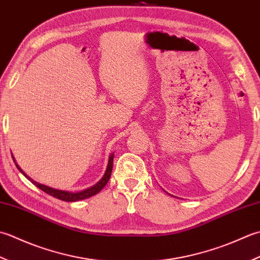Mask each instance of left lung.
Wrapping results in <instances>:
<instances>
[{"label": "left lung", "instance_id": "1", "mask_svg": "<svg viewBox=\"0 0 260 260\" xmlns=\"http://www.w3.org/2000/svg\"><path fill=\"white\" fill-rule=\"evenodd\" d=\"M169 195H171V194H169Z\"/></svg>", "mask_w": 260, "mask_h": 260}]
</instances>
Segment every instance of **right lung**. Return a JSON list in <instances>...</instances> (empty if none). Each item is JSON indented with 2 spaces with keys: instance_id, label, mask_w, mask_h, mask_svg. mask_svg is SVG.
I'll return each mask as SVG.
<instances>
[{
  "instance_id": "add662e5",
  "label": "right lung",
  "mask_w": 260,
  "mask_h": 260,
  "mask_svg": "<svg viewBox=\"0 0 260 260\" xmlns=\"http://www.w3.org/2000/svg\"><path fill=\"white\" fill-rule=\"evenodd\" d=\"M13 157V156H12ZM113 157H114V153H110L109 156V161H108V166H107V169H105V173L103 175V177L100 179V181L93 185V186L88 187L86 189L84 190H81V192H70V190H61V189H57V188H52V187H49L47 186V185H44V184H40L38 182L34 181L32 178H30L28 175H26L22 169L20 168V166L17 164V161H15L14 157H13V160L15 162V166H17V168L19 169V171L22 173L24 176L29 179V181L35 184L37 187H39L41 190H44L45 193L51 195V197H54L58 200H61V201H66V202H76V201H79V200H85V199H88L93 197V195L100 193L101 190H102V188L107 185V183L109 182V179L111 177V173H112V167H113Z\"/></svg>"
}]
</instances>
